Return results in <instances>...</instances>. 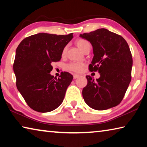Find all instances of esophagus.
<instances>
[{
    "instance_id": "1",
    "label": "esophagus",
    "mask_w": 147,
    "mask_h": 147,
    "mask_svg": "<svg viewBox=\"0 0 147 147\" xmlns=\"http://www.w3.org/2000/svg\"><path fill=\"white\" fill-rule=\"evenodd\" d=\"M79 76H80V75H78V74H74V75H73V78L74 79H76L77 78H78Z\"/></svg>"
}]
</instances>
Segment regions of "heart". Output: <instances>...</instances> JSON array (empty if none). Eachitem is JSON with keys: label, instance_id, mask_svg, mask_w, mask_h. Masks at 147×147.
<instances>
[{"label": "heart", "instance_id": "obj_1", "mask_svg": "<svg viewBox=\"0 0 147 147\" xmlns=\"http://www.w3.org/2000/svg\"><path fill=\"white\" fill-rule=\"evenodd\" d=\"M76 43L78 48L82 51L84 47H85L87 44L89 43V42L85 40V39H80L76 41ZM65 49L63 50V53H65ZM83 66H84V64L82 63H79V62H71V63H69L67 65V69L69 71L77 72V73H78V72L81 71Z\"/></svg>", "mask_w": 147, "mask_h": 147}]
</instances>
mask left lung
<instances>
[{"label": "left lung", "mask_w": 147, "mask_h": 147, "mask_svg": "<svg viewBox=\"0 0 147 147\" xmlns=\"http://www.w3.org/2000/svg\"><path fill=\"white\" fill-rule=\"evenodd\" d=\"M80 37L91 43L94 56L90 71H98L96 80L86 76L83 89L85 102L96 110H105L120 104L131 81L133 60L130 48L123 37L106 28L97 29Z\"/></svg>", "instance_id": "obj_1"}]
</instances>
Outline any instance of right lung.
Instances as JSON below:
<instances>
[{
  "mask_svg": "<svg viewBox=\"0 0 147 147\" xmlns=\"http://www.w3.org/2000/svg\"><path fill=\"white\" fill-rule=\"evenodd\" d=\"M73 38L39 33L24 39L17 47L13 63L17 89L27 104L41 113L53 111L63 102L73 76L62 72L60 78L51 75L52 63L61 59L65 47Z\"/></svg>",
  "mask_w": 147,
  "mask_h": 147,
  "instance_id": "obj_1",
  "label": "right lung"
}]
</instances>
